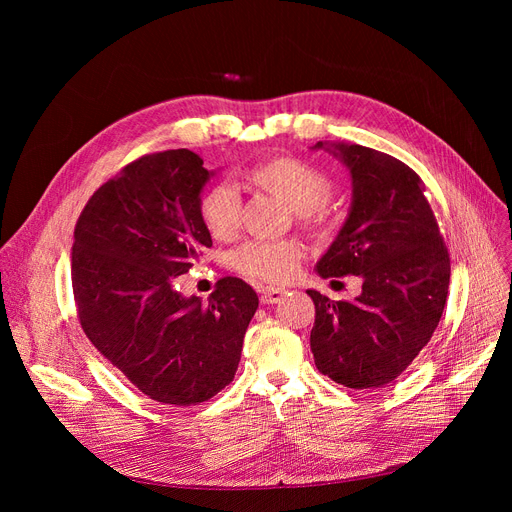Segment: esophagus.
<instances>
[{
    "label": "esophagus",
    "instance_id": "1",
    "mask_svg": "<svg viewBox=\"0 0 512 512\" xmlns=\"http://www.w3.org/2000/svg\"><path fill=\"white\" fill-rule=\"evenodd\" d=\"M286 290L284 288H274V286H265L261 290V303L263 305H276L284 297Z\"/></svg>",
    "mask_w": 512,
    "mask_h": 512
}]
</instances>
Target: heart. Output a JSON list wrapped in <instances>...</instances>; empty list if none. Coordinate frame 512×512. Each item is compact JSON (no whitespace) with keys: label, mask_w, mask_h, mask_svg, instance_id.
Returning a JSON list of instances; mask_svg holds the SVG:
<instances>
[{"label":"heart","mask_w":512,"mask_h":512,"mask_svg":"<svg viewBox=\"0 0 512 512\" xmlns=\"http://www.w3.org/2000/svg\"><path fill=\"white\" fill-rule=\"evenodd\" d=\"M247 182L284 201L297 211L305 230L324 234L334 226L328 209L332 180L307 161L292 155H276L259 161L245 172ZM201 222L218 240H230L240 228V199L234 188L215 184L199 203ZM303 247L297 240H251L232 255V265L242 276L263 282H286L297 272Z\"/></svg>","instance_id":"1"}]
</instances>
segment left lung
<instances>
[{"instance_id":"left-lung-1","label":"left lung","mask_w":512,"mask_h":512,"mask_svg":"<svg viewBox=\"0 0 512 512\" xmlns=\"http://www.w3.org/2000/svg\"><path fill=\"white\" fill-rule=\"evenodd\" d=\"M334 149L351 170L353 205L317 274L359 276L363 290L355 301L307 290L315 303L311 353L336 384L382 388L413 363L438 328L450 255L415 170L363 145Z\"/></svg>"}]
</instances>
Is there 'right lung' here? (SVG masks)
Instances as JSON below:
<instances>
[{"label": "right lung", "mask_w": 512, "mask_h": 512, "mask_svg": "<svg viewBox=\"0 0 512 512\" xmlns=\"http://www.w3.org/2000/svg\"><path fill=\"white\" fill-rule=\"evenodd\" d=\"M203 159L149 153L101 184L74 228L72 292L97 351L161 405L191 407L224 390L259 307L240 278L215 282L207 303L176 290L211 247L201 222Z\"/></svg>", "instance_id": "right-lung-1"}]
</instances>
